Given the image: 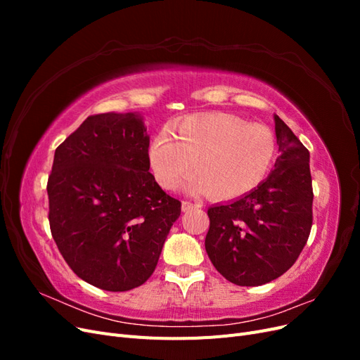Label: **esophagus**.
<instances>
[{
    "label": "esophagus",
    "instance_id": "1",
    "mask_svg": "<svg viewBox=\"0 0 360 360\" xmlns=\"http://www.w3.org/2000/svg\"><path fill=\"white\" fill-rule=\"evenodd\" d=\"M201 204L200 202H192V201H183L181 202V210L183 212H189L191 209H200Z\"/></svg>",
    "mask_w": 360,
    "mask_h": 360
}]
</instances>
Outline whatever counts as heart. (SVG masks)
Wrapping results in <instances>:
<instances>
[{
    "label": "heart",
    "instance_id": "b5f03b06",
    "mask_svg": "<svg viewBox=\"0 0 360 360\" xmlns=\"http://www.w3.org/2000/svg\"><path fill=\"white\" fill-rule=\"evenodd\" d=\"M171 130L159 132L148 146L156 180L174 189L193 168L188 183L193 192H209L217 200H236L255 191L270 174L278 143L263 124L224 112L193 114Z\"/></svg>",
    "mask_w": 360,
    "mask_h": 360
}]
</instances>
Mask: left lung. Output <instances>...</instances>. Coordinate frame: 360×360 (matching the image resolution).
<instances>
[{
	"instance_id": "obj_1",
	"label": "left lung",
	"mask_w": 360,
	"mask_h": 360,
	"mask_svg": "<svg viewBox=\"0 0 360 360\" xmlns=\"http://www.w3.org/2000/svg\"><path fill=\"white\" fill-rule=\"evenodd\" d=\"M274 118L281 151L274 171L255 191L207 212V255L225 279L242 287L284 275L312 226L309 151L278 115Z\"/></svg>"
}]
</instances>
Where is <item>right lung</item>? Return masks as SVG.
Here are the masks:
<instances>
[{
	"label": "right lung",
	"mask_w": 360,
	"mask_h": 360,
	"mask_svg": "<svg viewBox=\"0 0 360 360\" xmlns=\"http://www.w3.org/2000/svg\"><path fill=\"white\" fill-rule=\"evenodd\" d=\"M139 112L90 115L56 150L48 179L49 224L63 258L106 291L153 274L181 202L156 183Z\"/></svg>",
	"instance_id": "add662e5"
}]
</instances>
